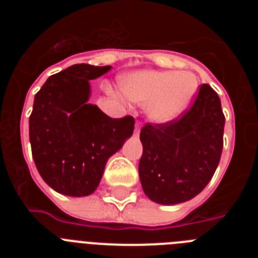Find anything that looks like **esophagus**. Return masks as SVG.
I'll return each instance as SVG.
<instances>
[{
	"label": "esophagus",
	"mask_w": 258,
	"mask_h": 258,
	"mask_svg": "<svg viewBox=\"0 0 258 258\" xmlns=\"http://www.w3.org/2000/svg\"><path fill=\"white\" fill-rule=\"evenodd\" d=\"M141 124H140V121H137L136 122V134L137 136H138V134H140V131H141Z\"/></svg>",
	"instance_id": "obj_1"
}]
</instances>
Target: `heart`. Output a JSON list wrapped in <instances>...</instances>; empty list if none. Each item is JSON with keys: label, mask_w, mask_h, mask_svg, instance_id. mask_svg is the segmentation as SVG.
<instances>
[{"label": "heart", "mask_w": 258, "mask_h": 258, "mask_svg": "<svg viewBox=\"0 0 258 258\" xmlns=\"http://www.w3.org/2000/svg\"><path fill=\"white\" fill-rule=\"evenodd\" d=\"M199 81L191 72L140 71L124 76L120 90L126 99L146 103V112L157 122L181 115L194 99Z\"/></svg>", "instance_id": "heart-1"}]
</instances>
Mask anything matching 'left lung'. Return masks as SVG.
Returning a JSON list of instances; mask_svg holds the SVG:
<instances>
[{
	"label": "left lung",
	"instance_id": "1",
	"mask_svg": "<svg viewBox=\"0 0 258 258\" xmlns=\"http://www.w3.org/2000/svg\"><path fill=\"white\" fill-rule=\"evenodd\" d=\"M223 126L220 97L208 84L200 86L192 106L179 117L146 124L138 172L149 199L173 206L202 192L220 163Z\"/></svg>",
	"mask_w": 258,
	"mask_h": 258
}]
</instances>
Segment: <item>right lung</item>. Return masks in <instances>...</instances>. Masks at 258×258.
<instances>
[{"label": "right lung", "mask_w": 258, "mask_h": 258, "mask_svg": "<svg viewBox=\"0 0 258 258\" xmlns=\"http://www.w3.org/2000/svg\"><path fill=\"white\" fill-rule=\"evenodd\" d=\"M111 66L75 64L46 80L29 116L36 168L56 192L88 197L101 182L107 160L134 131V118H111L89 103L90 80Z\"/></svg>", "instance_id": "1"}]
</instances>
